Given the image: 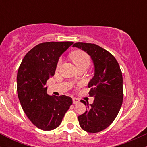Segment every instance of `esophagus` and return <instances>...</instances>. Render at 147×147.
Listing matches in <instances>:
<instances>
[{
    "label": "esophagus",
    "mask_w": 147,
    "mask_h": 147,
    "mask_svg": "<svg viewBox=\"0 0 147 147\" xmlns=\"http://www.w3.org/2000/svg\"><path fill=\"white\" fill-rule=\"evenodd\" d=\"M72 102H73V104H78L79 102V99L76 98V97H72Z\"/></svg>",
    "instance_id": "esophagus-1"
}]
</instances>
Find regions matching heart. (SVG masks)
I'll list each match as a JSON object with an SVG mask.
<instances>
[{
    "instance_id": "heart-1",
    "label": "heart",
    "mask_w": 147,
    "mask_h": 147,
    "mask_svg": "<svg viewBox=\"0 0 147 147\" xmlns=\"http://www.w3.org/2000/svg\"><path fill=\"white\" fill-rule=\"evenodd\" d=\"M70 57L71 59L74 63L75 64L76 66L78 67L83 66H88L90 63V56L86 53V52L82 51V50H77L72 52L70 55ZM61 64V59H59L57 63V69L58 70Z\"/></svg>"
}]
</instances>
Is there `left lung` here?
Returning <instances> with one entry per match:
<instances>
[{
  "label": "left lung",
  "instance_id": "8db88e82",
  "mask_svg": "<svg viewBox=\"0 0 147 147\" xmlns=\"http://www.w3.org/2000/svg\"><path fill=\"white\" fill-rule=\"evenodd\" d=\"M86 52L95 65V75L89 82L90 97L93 103L81 100L87 105L86 112L78 117L79 125L88 133H98L112 124L123 102V78L119 63L113 55L94 43H76L73 45Z\"/></svg>",
  "mask_w": 147,
  "mask_h": 147
}]
</instances>
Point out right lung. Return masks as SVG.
I'll return each instance as SVG.
<instances>
[{
  "label": "right lung",
  "mask_w": 147,
  "mask_h": 147,
  "mask_svg": "<svg viewBox=\"0 0 147 147\" xmlns=\"http://www.w3.org/2000/svg\"><path fill=\"white\" fill-rule=\"evenodd\" d=\"M73 42H46L36 45L25 55L18 68L17 92L23 110L33 124L43 131L60 125L72 104L65 95L50 96L46 82L55 75L59 57Z\"/></svg>",
  "instance_id": "obj_1"
}]
</instances>
